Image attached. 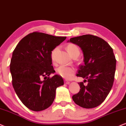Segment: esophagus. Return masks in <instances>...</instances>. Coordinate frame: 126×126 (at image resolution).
I'll return each instance as SVG.
<instances>
[{"label": "esophagus", "mask_w": 126, "mask_h": 126, "mask_svg": "<svg viewBox=\"0 0 126 126\" xmlns=\"http://www.w3.org/2000/svg\"><path fill=\"white\" fill-rule=\"evenodd\" d=\"M64 83L66 84H70V81H68L67 80V79H64Z\"/></svg>", "instance_id": "esophagus-1"}]
</instances>
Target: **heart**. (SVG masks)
<instances>
[{
	"label": "heart",
	"mask_w": 126,
	"mask_h": 126,
	"mask_svg": "<svg viewBox=\"0 0 126 126\" xmlns=\"http://www.w3.org/2000/svg\"><path fill=\"white\" fill-rule=\"evenodd\" d=\"M67 51L72 57L79 56L80 52L79 49L77 45L70 43L68 44L67 46ZM57 50V47H56L52 50L51 52V59L52 61L54 60V56H55V52ZM76 68L73 66H60L56 69V73L59 76L66 79H70L72 77V76L76 72Z\"/></svg>",
	"instance_id": "obj_1"
}]
</instances>
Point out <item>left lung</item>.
I'll list each match as a JSON object with an SVG mask.
<instances>
[{
    "instance_id": "1",
    "label": "left lung",
    "mask_w": 126,
    "mask_h": 126,
    "mask_svg": "<svg viewBox=\"0 0 126 126\" xmlns=\"http://www.w3.org/2000/svg\"><path fill=\"white\" fill-rule=\"evenodd\" d=\"M84 54L83 66L79 67L77 77L88 81L87 86L79 82L81 89L72 96L76 104L84 108H94L101 105L113 84L116 60L112 47L99 36L91 34L70 38Z\"/></svg>"
}]
</instances>
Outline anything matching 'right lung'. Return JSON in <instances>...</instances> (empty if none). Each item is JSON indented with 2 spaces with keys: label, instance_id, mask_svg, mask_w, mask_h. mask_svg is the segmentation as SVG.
<instances>
[{
  "label": "right lung",
  "instance_id": "1",
  "mask_svg": "<svg viewBox=\"0 0 126 126\" xmlns=\"http://www.w3.org/2000/svg\"><path fill=\"white\" fill-rule=\"evenodd\" d=\"M66 38L33 32L24 36L13 52L10 64L13 87L22 103L31 110L49 108L56 88L64 84L61 76H49L55 72L51 52Z\"/></svg>",
  "mask_w": 126,
  "mask_h": 126
}]
</instances>
